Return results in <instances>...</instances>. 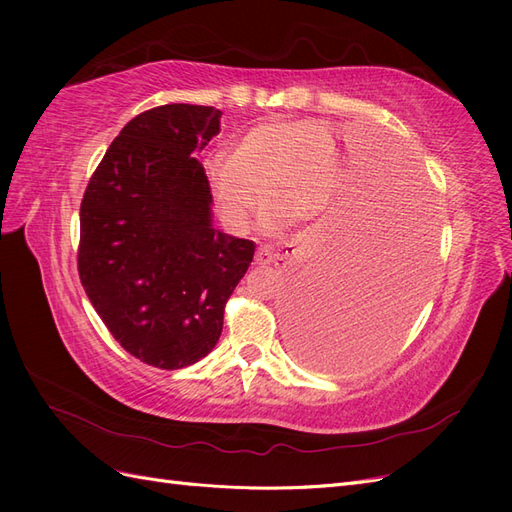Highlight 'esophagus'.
<instances>
[{
    "mask_svg": "<svg viewBox=\"0 0 512 512\" xmlns=\"http://www.w3.org/2000/svg\"><path fill=\"white\" fill-rule=\"evenodd\" d=\"M286 247H292V243H288ZM288 254V252H275L271 245H260L256 250V262L258 265H277V260H282V256Z\"/></svg>",
    "mask_w": 512,
    "mask_h": 512,
    "instance_id": "1",
    "label": "esophagus"
}]
</instances>
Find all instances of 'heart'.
Instances as JSON below:
<instances>
[{
  "label": "heart",
  "instance_id": "heart-1",
  "mask_svg": "<svg viewBox=\"0 0 512 512\" xmlns=\"http://www.w3.org/2000/svg\"><path fill=\"white\" fill-rule=\"evenodd\" d=\"M339 151L318 121L260 123L230 151L228 164L213 170L215 198L226 218L243 228L265 203L267 226L290 220L314 222L337 194Z\"/></svg>",
  "mask_w": 512,
  "mask_h": 512
}]
</instances>
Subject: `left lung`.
<instances>
[{"label": "left lung", "mask_w": 512, "mask_h": 512, "mask_svg": "<svg viewBox=\"0 0 512 512\" xmlns=\"http://www.w3.org/2000/svg\"><path fill=\"white\" fill-rule=\"evenodd\" d=\"M354 218L329 226L305 269L290 346L322 371H356L389 352L423 303L436 211L408 162H395Z\"/></svg>", "instance_id": "8db88e82"}]
</instances>
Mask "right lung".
Returning <instances> with one entry per match:
<instances>
[{"instance_id": "1", "label": "right lung", "mask_w": 512, "mask_h": 512, "mask_svg": "<svg viewBox=\"0 0 512 512\" xmlns=\"http://www.w3.org/2000/svg\"><path fill=\"white\" fill-rule=\"evenodd\" d=\"M222 111L164 104L130 119L81 203V284L117 344L181 369L218 344L224 309L256 243L211 226V188L194 156Z\"/></svg>"}]
</instances>
